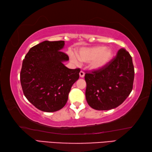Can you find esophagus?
Wrapping results in <instances>:
<instances>
[{"label":"esophagus","mask_w":152,"mask_h":152,"mask_svg":"<svg viewBox=\"0 0 152 152\" xmlns=\"http://www.w3.org/2000/svg\"><path fill=\"white\" fill-rule=\"evenodd\" d=\"M79 74H80V78H83V77L84 76V72L83 71H82V70L80 72Z\"/></svg>","instance_id":"1"}]
</instances>
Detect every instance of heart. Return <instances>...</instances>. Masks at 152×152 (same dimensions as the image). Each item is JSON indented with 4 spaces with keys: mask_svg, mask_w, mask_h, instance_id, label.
<instances>
[{
    "mask_svg": "<svg viewBox=\"0 0 152 152\" xmlns=\"http://www.w3.org/2000/svg\"><path fill=\"white\" fill-rule=\"evenodd\" d=\"M69 56L74 64H78L79 60L83 62H89L91 70H99L111 60L113 51L105 46L97 45L80 49L78 51V58L72 52H69Z\"/></svg>",
    "mask_w": 152,
    "mask_h": 152,
    "instance_id": "heart-1",
    "label": "heart"
}]
</instances>
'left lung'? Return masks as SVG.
Segmentation results:
<instances>
[{
    "mask_svg": "<svg viewBox=\"0 0 152 152\" xmlns=\"http://www.w3.org/2000/svg\"><path fill=\"white\" fill-rule=\"evenodd\" d=\"M134 74L132 56L125 49H120L103 68L86 73L85 94L89 106L99 110L119 106L132 91Z\"/></svg>",
    "mask_w": 152,
    "mask_h": 152,
    "instance_id": "left-lung-1",
    "label": "left lung"
}]
</instances>
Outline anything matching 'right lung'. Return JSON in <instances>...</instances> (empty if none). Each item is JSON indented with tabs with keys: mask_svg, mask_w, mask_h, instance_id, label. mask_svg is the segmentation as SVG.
I'll list each match as a JSON object with an SVG mask.
<instances>
[{
	"mask_svg": "<svg viewBox=\"0 0 152 152\" xmlns=\"http://www.w3.org/2000/svg\"><path fill=\"white\" fill-rule=\"evenodd\" d=\"M64 41H45L30 49L23 61L20 80L25 96L44 112H55L65 106L68 94L79 78V68L69 69L61 51Z\"/></svg>",
	"mask_w": 152,
	"mask_h": 152,
	"instance_id": "1",
	"label": "right lung"
}]
</instances>
